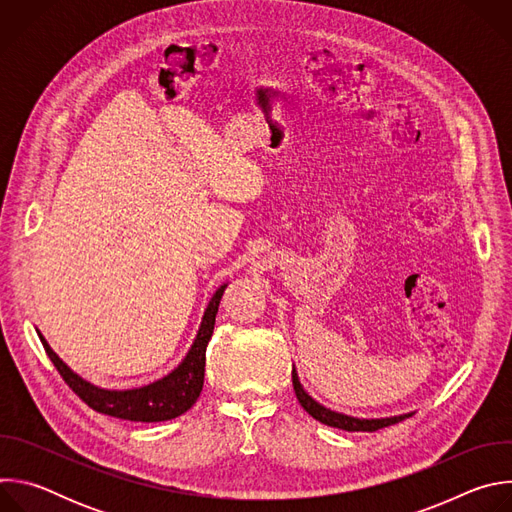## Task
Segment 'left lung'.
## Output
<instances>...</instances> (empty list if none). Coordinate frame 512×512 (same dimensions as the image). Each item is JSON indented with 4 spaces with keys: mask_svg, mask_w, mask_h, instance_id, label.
<instances>
[{
    "mask_svg": "<svg viewBox=\"0 0 512 512\" xmlns=\"http://www.w3.org/2000/svg\"><path fill=\"white\" fill-rule=\"evenodd\" d=\"M291 381H294V391H296V397L300 401V405L320 423L324 425H330V427H338V429H344V431H377L381 427H389L393 423H399L407 417H411L413 413H403V415H395V417H381V419H360V417H350V415H344V413H338V411H332L324 405H320L316 399H312L300 379H298V371L294 367V371H291Z\"/></svg>",
    "mask_w": 512,
    "mask_h": 512,
    "instance_id": "1",
    "label": "left lung"
}]
</instances>
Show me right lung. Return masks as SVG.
Returning a JSON list of instances; mask_svg holds the SVG:
<instances>
[{
    "mask_svg": "<svg viewBox=\"0 0 512 512\" xmlns=\"http://www.w3.org/2000/svg\"><path fill=\"white\" fill-rule=\"evenodd\" d=\"M227 283L216 289V294L210 298L198 334L184 356V360L178 364V367L166 375L164 379L150 383L139 389H127V391H111V389H101L79 377L77 373H72L66 364L58 358V354L50 348L46 338L38 332L42 346L64 379V383L75 391L91 409L127 419V421H143V423H154V421H168L174 419L182 413H186L196 399L200 397L202 385H204V364H206V346L214 330V320L218 312V304H221V298L225 294Z\"/></svg>",
    "mask_w": 512,
    "mask_h": 512,
    "instance_id": "add662e5",
    "label": "right lung"
}]
</instances>
